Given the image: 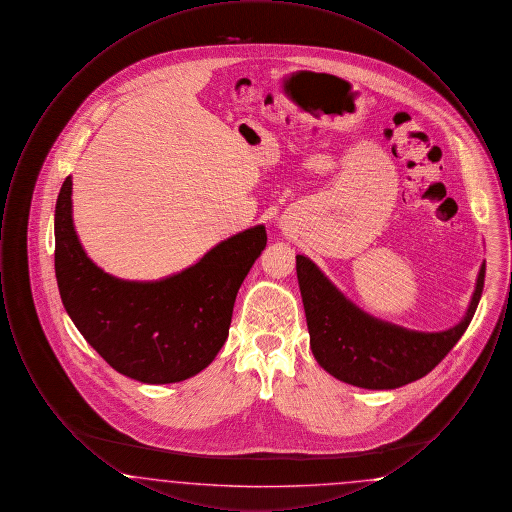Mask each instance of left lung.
Listing matches in <instances>:
<instances>
[{
  "label": "left lung",
  "mask_w": 512,
  "mask_h": 512,
  "mask_svg": "<svg viewBox=\"0 0 512 512\" xmlns=\"http://www.w3.org/2000/svg\"><path fill=\"white\" fill-rule=\"evenodd\" d=\"M311 349L318 365L345 384L395 390L426 376L461 340L484 292L486 265L463 320L451 330L424 334L393 326L357 309L303 255L295 257Z\"/></svg>",
  "instance_id": "obj_1"
}]
</instances>
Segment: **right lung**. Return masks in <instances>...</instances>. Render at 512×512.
Instances as JSON below:
<instances>
[{
	"label": "right lung",
	"instance_id": "right-lung-1",
	"mask_svg": "<svg viewBox=\"0 0 512 512\" xmlns=\"http://www.w3.org/2000/svg\"><path fill=\"white\" fill-rule=\"evenodd\" d=\"M71 192L67 176L55 205V276L84 340L117 372L144 384L182 382L211 365L228 338L236 293L267 245L265 226L220 242L180 274L126 282L86 257Z\"/></svg>",
	"mask_w": 512,
	"mask_h": 512
}]
</instances>
